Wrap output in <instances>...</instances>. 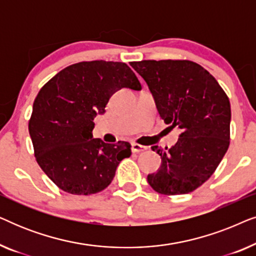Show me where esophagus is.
I'll return each mask as SVG.
<instances>
[{"label": "esophagus", "mask_w": 256, "mask_h": 256, "mask_svg": "<svg viewBox=\"0 0 256 256\" xmlns=\"http://www.w3.org/2000/svg\"><path fill=\"white\" fill-rule=\"evenodd\" d=\"M146 150V146L138 144V143H132V152H142Z\"/></svg>", "instance_id": "34e87169"}]
</instances>
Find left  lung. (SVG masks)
<instances>
[{
    "label": "left lung",
    "mask_w": 256,
    "mask_h": 256,
    "mask_svg": "<svg viewBox=\"0 0 256 256\" xmlns=\"http://www.w3.org/2000/svg\"><path fill=\"white\" fill-rule=\"evenodd\" d=\"M130 66L144 79L160 116L180 130L177 143L163 150L148 183L160 194H185L204 184L230 146V104L214 76L190 60H142Z\"/></svg>",
    "instance_id": "left-lung-1"
}]
</instances>
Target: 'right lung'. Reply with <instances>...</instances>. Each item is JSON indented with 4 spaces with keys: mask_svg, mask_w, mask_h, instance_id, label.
<instances>
[{
    "mask_svg": "<svg viewBox=\"0 0 256 256\" xmlns=\"http://www.w3.org/2000/svg\"><path fill=\"white\" fill-rule=\"evenodd\" d=\"M121 88L141 90L124 62H82L62 70L42 87L34 102L29 132L37 163L46 176L71 194L88 196L112 183L130 144L93 138L94 118Z\"/></svg>",
    "mask_w": 256,
    "mask_h": 256,
    "instance_id": "obj_1",
    "label": "right lung"
}]
</instances>
